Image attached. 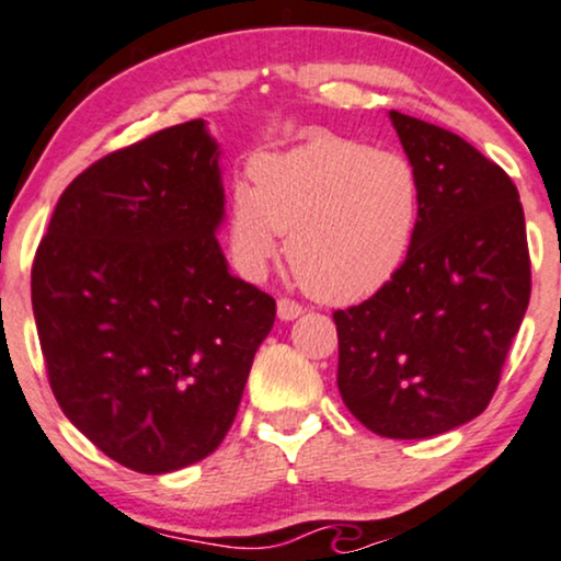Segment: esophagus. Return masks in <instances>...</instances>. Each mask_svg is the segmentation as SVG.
Returning a JSON list of instances; mask_svg holds the SVG:
<instances>
[{
    "label": "esophagus",
    "mask_w": 561,
    "mask_h": 561,
    "mask_svg": "<svg viewBox=\"0 0 561 561\" xmlns=\"http://www.w3.org/2000/svg\"><path fill=\"white\" fill-rule=\"evenodd\" d=\"M276 313H279V319H285V321L298 319L302 313V306L293 298H279V302H276Z\"/></svg>",
    "instance_id": "obj_1"
}]
</instances>
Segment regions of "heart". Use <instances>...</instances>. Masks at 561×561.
I'll return each instance as SVG.
<instances>
[{
	"label": "heart",
	"instance_id": "heart-1",
	"mask_svg": "<svg viewBox=\"0 0 561 561\" xmlns=\"http://www.w3.org/2000/svg\"><path fill=\"white\" fill-rule=\"evenodd\" d=\"M253 186L231 192L227 234L237 266L261 274L287 234V263L313 298L356 302L401 268L422 216L420 173L398 152L317 137L261 156Z\"/></svg>",
	"mask_w": 561,
	"mask_h": 561
}]
</instances>
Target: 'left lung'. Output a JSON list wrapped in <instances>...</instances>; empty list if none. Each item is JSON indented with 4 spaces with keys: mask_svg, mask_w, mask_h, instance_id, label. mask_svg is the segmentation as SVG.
I'll use <instances>...</instances> for the list:
<instances>
[{
    "mask_svg": "<svg viewBox=\"0 0 561 561\" xmlns=\"http://www.w3.org/2000/svg\"><path fill=\"white\" fill-rule=\"evenodd\" d=\"M420 173L409 255L369 300L334 311L337 388L382 437H433L491 403L530 302V253L508 173L459 134L390 111Z\"/></svg>",
    "mask_w": 561,
    "mask_h": 561,
    "instance_id": "left-lung-1",
    "label": "left lung"
}]
</instances>
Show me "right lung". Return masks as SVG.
<instances>
[{
	"label": "right lung",
	"instance_id": "1",
	"mask_svg": "<svg viewBox=\"0 0 561 561\" xmlns=\"http://www.w3.org/2000/svg\"><path fill=\"white\" fill-rule=\"evenodd\" d=\"M218 147L203 121L79 173L31 266L62 414L105 456L163 474L221 446L276 300L229 274Z\"/></svg>",
	"mask_w": 561,
	"mask_h": 561
}]
</instances>
